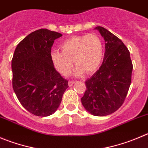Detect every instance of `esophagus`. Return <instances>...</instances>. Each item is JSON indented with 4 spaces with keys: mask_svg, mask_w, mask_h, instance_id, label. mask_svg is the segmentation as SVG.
<instances>
[{
    "mask_svg": "<svg viewBox=\"0 0 148 148\" xmlns=\"http://www.w3.org/2000/svg\"><path fill=\"white\" fill-rule=\"evenodd\" d=\"M74 81H69V87L72 86V85H74Z\"/></svg>",
    "mask_w": 148,
    "mask_h": 148,
    "instance_id": "obj_1",
    "label": "esophagus"
}]
</instances>
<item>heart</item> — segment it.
<instances>
[{"label": "heart", "instance_id": "b5f03b06", "mask_svg": "<svg viewBox=\"0 0 148 148\" xmlns=\"http://www.w3.org/2000/svg\"><path fill=\"white\" fill-rule=\"evenodd\" d=\"M60 49L61 52L52 50L49 55L55 70L64 77L71 72L74 60L77 66L74 71L76 76H81L84 72L93 74L103 60V43L96 34L72 36L60 43Z\"/></svg>", "mask_w": 148, "mask_h": 148}]
</instances>
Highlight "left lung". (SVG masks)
Instances as JSON below:
<instances>
[{"mask_svg": "<svg viewBox=\"0 0 148 148\" xmlns=\"http://www.w3.org/2000/svg\"><path fill=\"white\" fill-rule=\"evenodd\" d=\"M98 30L105 41V52L99 69L85 82L81 99L85 110L95 116H106L122 106L132 82L133 65L130 52L120 38L101 26Z\"/></svg>", "mask_w": 148, "mask_h": 148, "instance_id": "obj_1", "label": "left lung"}]
</instances>
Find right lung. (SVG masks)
<instances>
[{"label":"right lung","instance_id":"right-lung-1","mask_svg":"<svg viewBox=\"0 0 148 148\" xmlns=\"http://www.w3.org/2000/svg\"><path fill=\"white\" fill-rule=\"evenodd\" d=\"M60 33L41 28L16 46L12 60V85L18 100L29 112L41 117L53 114L69 88L50 60L54 41Z\"/></svg>","mask_w":148,"mask_h":148}]
</instances>
